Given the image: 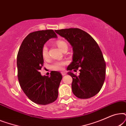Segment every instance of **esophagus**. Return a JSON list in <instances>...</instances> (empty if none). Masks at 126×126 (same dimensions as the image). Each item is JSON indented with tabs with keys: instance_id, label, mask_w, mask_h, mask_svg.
Returning a JSON list of instances; mask_svg holds the SVG:
<instances>
[{
	"instance_id": "1",
	"label": "esophagus",
	"mask_w": 126,
	"mask_h": 126,
	"mask_svg": "<svg viewBox=\"0 0 126 126\" xmlns=\"http://www.w3.org/2000/svg\"><path fill=\"white\" fill-rule=\"evenodd\" d=\"M61 74H62V75L63 76H65V75H66V73H65V72H61Z\"/></svg>"
}]
</instances>
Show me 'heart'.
<instances>
[{
	"instance_id": "obj_1",
	"label": "heart",
	"mask_w": 126,
	"mask_h": 126,
	"mask_svg": "<svg viewBox=\"0 0 126 126\" xmlns=\"http://www.w3.org/2000/svg\"><path fill=\"white\" fill-rule=\"evenodd\" d=\"M56 45L58 46V48L62 51H63L65 49H68V44L65 41L63 40H57L56 42ZM41 54L44 60H46L49 56L48 53V48L47 46L44 45L42 47L41 50ZM66 64V62L64 61H57L53 63L51 65V68L52 69L55 70H62L63 69V67Z\"/></svg>"
}]
</instances>
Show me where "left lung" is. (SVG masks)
Segmentation results:
<instances>
[{
	"label": "left lung",
	"mask_w": 126,
	"mask_h": 126,
	"mask_svg": "<svg viewBox=\"0 0 126 126\" xmlns=\"http://www.w3.org/2000/svg\"><path fill=\"white\" fill-rule=\"evenodd\" d=\"M65 38L73 47V61L67 70L76 71L69 75L73 79L72 89L73 94L80 99H89L99 92L106 78V62L102 52L95 40L87 32L78 28L55 30Z\"/></svg>",
	"instance_id": "left-lung-1"
}]
</instances>
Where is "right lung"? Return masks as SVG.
I'll list each match as a JSON object with an SVG mask.
<instances>
[{"label": "right lung", "mask_w": 126, "mask_h": 126, "mask_svg": "<svg viewBox=\"0 0 126 126\" xmlns=\"http://www.w3.org/2000/svg\"><path fill=\"white\" fill-rule=\"evenodd\" d=\"M56 37L53 30L31 32L24 39L17 55L20 86L29 99L36 104H50L58 97L61 74L51 71L50 76H42L39 72L44 65L42 47L48 39Z\"/></svg>", "instance_id": "obj_1"}]
</instances>
